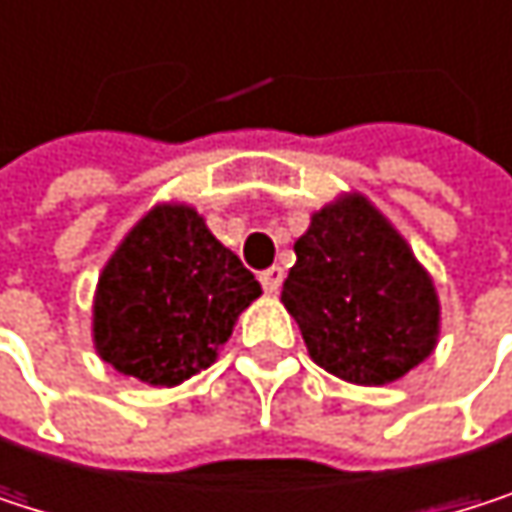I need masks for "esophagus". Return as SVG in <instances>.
Returning <instances> with one entry per match:
<instances>
[{
    "mask_svg": "<svg viewBox=\"0 0 512 512\" xmlns=\"http://www.w3.org/2000/svg\"><path fill=\"white\" fill-rule=\"evenodd\" d=\"M282 282H285V270L282 267H270V270L261 273V285H264L267 294H279Z\"/></svg>",
    "mask_w": 512,
    "mask_h": 512,
    "instance_id": "obj_1",
    "label": "esophagus"
}]
</instances>
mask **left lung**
Masks as SVG:
<instances>
[{"label":"left lung","mask_w":512,"mask_h":512,"mask_svg":"<svg viewBox=\"0 0 512 512\" xmlns=\"http://www.w3.org/2000/svg\"><path fill=\"white\" fill-rule=\"evenodd\" d=\"M282 303L312 360L363 387L420 366L438 342V297L408 242L360 194L312 215Z\"/></svg>","instance_id":"obj_1"}]
</instances>
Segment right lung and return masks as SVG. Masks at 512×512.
<instances>
[{
  "label": "right lung",
  "instance_id": "obj_1",
  "mask_svg": "<svg viewBox=\"0 0 512 512\" xmlns=\"http://www.w3.org/2000/svg\"><path fill=\"white\" fill-rule=\"evenodd\" d=\"M261 285L191 206H155L107 261L95 348L116 372L173 387L215 360Z\"/></svg>",
  "mask_w": 512,
  "mask_h": 512
}]
</instances>
